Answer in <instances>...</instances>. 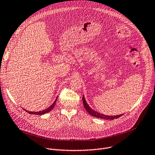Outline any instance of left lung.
Masks as SVG:
<instances>
[{
  "instance_id": "1",
  "label": "left lung",
  "mask_w": 155,
  "mask_h": 155,
  "mask_svg": "<svg viewBox=\"0 0 155 155\" xmlns=\"http://www.w3.org/2000/svg\"><path fill=\"white\" fill-rule=\"evenodd\" d=\"M82 100H83V106H84V107H85V109L87 110V112L90 115H91L93 117H96L103 119H106V120H113L114 119L119 118V117H120L121 116L123 115V114H120V115H117V116H107V115L101 114V113H100V112L95 111L94 110H93L89 106V105L87 104V103L85 99V97H84V96H83Z\"/></svg>"
}]
</instances>
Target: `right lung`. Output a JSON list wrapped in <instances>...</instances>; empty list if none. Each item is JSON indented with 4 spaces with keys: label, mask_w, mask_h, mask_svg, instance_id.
<instances>
[{
    "label": "right lung",
    "mask_w": 155,
    "mask_h": 155,
    "mask_svg": "<svg viewBox=\"0 0 155 155\" xmlns=\"http://www.w3.org/2000/svg\"><path fill=\"white\" fill-rule=\"evenodd\" d=\"M57 100H58V97L56 98L54 102L53 103V104H52V105H51L48 108H47V109H45V110H42V111L32 112V111L26 110V109H24L26 112H28V113L31 114H35V115H42V114H45L48 113V112H50V111L52 110V109L54 108V106H55V103H56V101H57Z\"/></svg>",
    "instance_id": "add662e5"
}]
</instances>
